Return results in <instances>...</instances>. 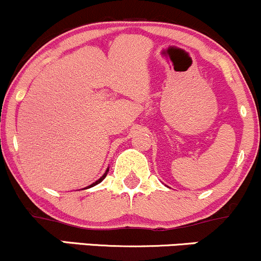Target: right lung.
Listing matches in <instances>:
<instances>
[{"label": "right lung", "instance_id": "obj_1", "mask_svg": "<svg viewBox=\"0 0 261 261\" xmlns=\"http://www.w3.org/2000/svg\"><path fill=\"white\" fill-rule=\"evenodd\" d=\"M107 171H108V170H107ZM107 171H106V174H105V175H103V176H102L101 178H99V180H97V181H96V182H93V184H92V185H91V186H90V187H92V186L97 185V184H99V182H101V181H102V180H103V178H105V177H106V175H107Z\"/></svg>", "mask_w": 261, "mask_h": 261}]
</instances>
